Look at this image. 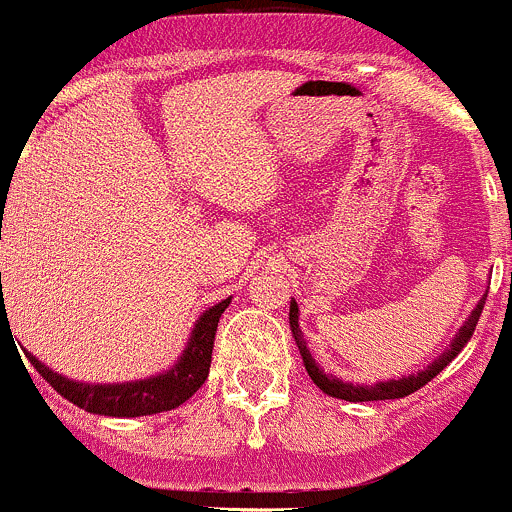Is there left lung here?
Returning a JSON list of instances; mask_svg holds the SVG:
<instances>
[{
    "label": "left lung",
    "mask_w": 512,
    "mask_h": 512,
    "mask_svg": "<svg viewBox=\"0 0 512 512\" xmlns=\"http://www.w3.org/2000/svg\"><path fill=\"white\" fill-rule=\"evenodd\" d=\"M483 306H485V296L480 298L478 303H475V308L470 311V316L465 318L463 326L458 328V333L453 336L450 346L445 348V351L440 353L438 358H433L428 366H423V371L408 373V376H401V378H391V381L368 383V386H363V383L341 381V378H336L333 373H326L321 366H318L316 358H313V353L308 351L306 341H303L301 328H298V316H301V311H298L296 298H291L288 323H291V333H293V338H296L298 351H301L303 366H306L311 381L316 383V386L321 388L323 393H328V396H333V398H341V401H351V403H358V401H391V398H406V396H411V393H416L418 388H423L428 381H433V378L438 376V373L443 371V368L448 366V363L453 361V358L458 356L460 351H463V346L470 341V336H473L475 323H478L480 313H483Z\"/></svg>",
    "instance_id": "1"
}]
</instances>
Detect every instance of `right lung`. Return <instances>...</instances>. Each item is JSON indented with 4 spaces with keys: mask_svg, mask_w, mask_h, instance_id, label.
Segmentation results:
<instances>
[{
    "mask_svg": "<svg viewBox=\"0 0 512 512\" xmlns=\"http://www.w3.org/2000/svg\"><path fill=\"white\" fill-rule=\"evenodd\" d=\"M229 303L231 296L219 301L216 306L206 308V311L196 318L184 351H181V356L176 358V363L169 371H161L149 378H139V381L82 383L52 371V368L44 366L34 353H24H27L29 363L42 373V378L54 388V391L62 393L69 403L84 408V411L111 418L154 416V413L179 408L181 403L189 401V398L204 386L211 368V351H214L216 326H219L221 313L229 308ZM0 321H4V308L0 311Z\"/></svg>",
    "mask_w": 512,
    "mask_h": 512,
    "instance_id": "add662e5",
    "label": "right lung"
}]
</instances>
